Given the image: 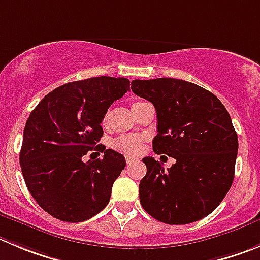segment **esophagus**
Returning <instances> with one entry per match:
<instances>
[{
    "label": "esophagus",
    "mask_w": 260,
    "mask_h": 260,
    "mask_svg": "<svg viewBox=\"0 0 260 260\" xmlns=\"http://www.w3.org/2000/svg\"><path fill=\"white\" fill-rule=\"evenodd\" d=\"M137 162V159H135V158H133V157H126V163H127V166H132V165H134V163Z\"/></svg>",
    "instance_id": "obj_1"
}]
</instances>
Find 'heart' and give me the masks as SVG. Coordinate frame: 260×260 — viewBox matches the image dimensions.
Returning a JSON list of instances; mask_svg holds the SVG:
<instances>
[{
	"label": "heart",
	"mask_w": 260,
	"mask_h": 260,
	"mask_svg": "<svg viewBox=\"0 0 260 260\" xmlns=\"http://www.w3.org/2000/svg\"><path fill=\"white\" fill-rule=\"evenodd\" d=\"M134 105H137V103H134ZM107 121H108V113H106L105 117H103L102 120L103 125H106ZM112 147L115 148L116 150H118V152L125 153V154L127 155H135L142 150L143 140L142 138L138 137V135H121V137L116 138V139L113 140Z\"/></svg>",
	"instance_id": "1"
}]
</instances>
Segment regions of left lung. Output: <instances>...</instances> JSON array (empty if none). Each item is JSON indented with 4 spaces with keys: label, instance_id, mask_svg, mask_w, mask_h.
Masks as SVG:
<instances>
[{
    "label": "left lung",
    "instance_id": "obj_1",
    "mask_svg": "<svg viewBox=\"0 0 260 260\" xmlns=\"http://www.w3.org/2000/svg\"><path fill=\"white\" fill-rule=\"evenodd\" d=\"M132 89L155 107L154 153L176 159L165 170L153 157L143 158L147 174L139 184L142 207L163 223L204 218L234 181L239 142L229 112L213 93L180 79L133 80Z\"/></svg>",
    "mask_w": 260,
    "mask_h": 260
}]
</instances>
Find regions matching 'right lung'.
Wrapping results in <instances>:
<instances>
[{
	"instance_id": "obj_1",
	"label": "right lung",
	"mask_w": 260,
	"mask_h": 260,
	"mask_svg": "<svg viewBox=\"0 0 260 260\" xmlns=\"http://www.w3.org/2000/svg\"><path fill=\"white\" fill-rule=\"evenodd\" d=\"M130 89L126 78L100 76L63 84L46 95L26 120L20 166L41 208L65 222H83L108 204L125 169L121 153L98 144L108 107ZM102 160L82 162L88 150Z\"/></svg>"
}]
</instances>
